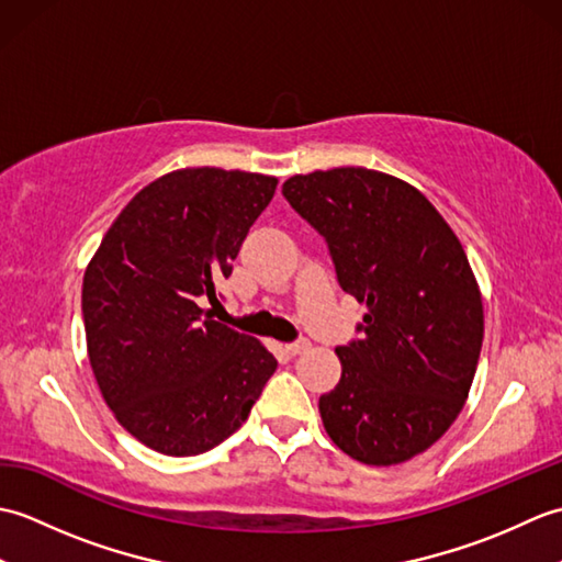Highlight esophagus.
<instances>
[{"label": "esophagus", "instance_id": "obj_1", "mask_svg": "<svg viewBox=\"0 0 562 562\" xmlns=\"http://www.w3.org/2000/svg\"><path fill=\"white\" fill-rule=\"evenodd\" d=\"M308 348H312V342H308L306 338H300V340H294V342H290V345H284V350H288L290 355H302V352H306Z\"/></svg>", "mask_w": 562, "mask_h": 562}]
</instances>
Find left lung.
<instances>
[{
	"label": "left lung",
	"instance_id": "8db88e82",
	"mask_svg": "<svg viewBox=\"0 0 562 562\" xmlns=\"http://www.w3.org/2000/svg\"><path fill=\"white\" fill-rule=\"evenodd\" d=\"M282 195L367 304L362 338L336 348L338 386L318 398L326 432L355 461H408L457 420L479 367L483 300L463 246L420 190L362 166L292 176Z\"/></svg>",
	"mask_w": 562,
	"mask_h": 562
}]
</instances>
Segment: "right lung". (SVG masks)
Instances as JSON below:
<instances>
[{
  "label": "right lung",
  "instance_id": "obj_1",
  "mask_svg": "<svg viewBox=\"0 0 562 562\" xmlns=\"http://www.w3.org/2000/svg\"><path fill=\"white\" fill-rule=\"evenodd\" d=\"M278 178L214 166L145 186L117 214L81 284L89 362L105 405L142 445L195 457L234 435L278 360L207 316Z\"/></svg>",
  "mask_w": 562,
  "mask_h": 562
}]
</instances>
